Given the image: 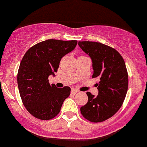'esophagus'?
<instances>
[{"mask_svg": "<svg viewBox=\"0 0 147 147\" xmlns=\"http://www.w3.org/2000/svg\"><path fill=\"white\" fill-rule=\"evenodd\" d=\"M77 92H78V90H77L76 89H72V90H71V93L72 94H76L77 93Z\"/></svg>", "mask_w": 147, "mask_h": 147, "instance_id": "1", "label": "esophagus"}]
</instances>
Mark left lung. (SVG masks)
<instances>
[{
  "instance_id": "obj_1",
  "label": "left lung",
  "mask_w": 147,
  "mask_h": 147,
  "mask_svg": "<svg viewBox=\"0 0 147 147\" xmlns=\"http://www.w3.org/2000/svg\"><path fill=\"white\" fill-rule=\"evenodd\" d=\"M78 45L92 59V78H99L98 96L86 92L88 102L80 112L91 122L104 121L120 109L126 96L128 74L125 62L118 51L100 42L86 41Z\"/></svg>"
}]
</instances>
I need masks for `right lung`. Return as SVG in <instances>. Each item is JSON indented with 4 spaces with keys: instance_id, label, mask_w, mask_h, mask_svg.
Listing matches in <instances>:
<instances>
[{
    "instance_id": "1",
    "label": "right lung",
    "mask_w": 147,
    "mask_h": 147,
    "mask_svg": "<svg viewBox=\"0 0 147 147\" xmlns=\"http://www.w3.org/2000/svg\"><path fill=\"white\" fill-rule=\"evenodd\" d=\"M77 40L48 39L31 47L21 61L17 83L23 105L32 115L40 120H50L57 115L70 88H57L49 83L55 76L61 60L72 51Z\"/></svg>"
}]
</instances>
